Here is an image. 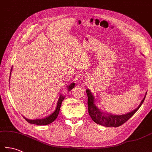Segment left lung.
Masks as SVG:
<instances>
[{"label":"left lung","instance_id":"1","mask_svg":"<svg viewBox=\"0 0 152 152\" xmlns=\"http://www.w3.org/2000/svg\"><path fill=\"white\" fill-rule=\"evenodd\" d=\"M87 95H88V112L89 114L91 116V119L93 121H95L96 124L101 125L105 127H117L123 125L125 122L127 121L129 119H130L133 116L135 112H136L138 109L140 108L141 105L144 101L145 97H146V93L145 95L144 98L142 101H141L140 104L138 107L134 110L131 112L128 113L127 114L121 115H115L108 114L105 115L104 113L102 112L100 110L96 107L94 104V96H93L92 93L89 89L86 90Z\"/></svg>","mask_w":152,"mask_h":152}]
</instances>
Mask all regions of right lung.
Instances as JSON below:
<instances>
[{
    "label": "right lung",
    "mask_w": 152,
    "mask_h": 152,
    "mask_svg": "<svg viewBox=\"0 0 152 152\" xmlns=\"http://www.w3.org/2000/svg\"><path fill=\"white\" fill-rule=\"evenodd\" d=\"M12 67L11 69V72H12ZM10 75H11V72H10ZM74 86L75 84L74 83H72V84H70L69 86V91H70L71 89L72 88H74ZM64 99V97L62 95H60L59 96V99L58 100V102H57V108L56 109V110H55L52 114L51 115H50L48 117L46 118H44V119H33V120H31V119H28L26 118H25V119H26V121L27 122L29 123V124H35V125H48L50 124H51L54 120H56V119L57 118V117L58 116V114H59V112L60 110V108H61V103H62L63 99Z\"/></svg>",
    "instance_id": "1"
}]
</instances>
